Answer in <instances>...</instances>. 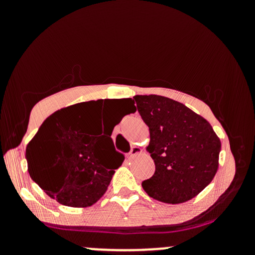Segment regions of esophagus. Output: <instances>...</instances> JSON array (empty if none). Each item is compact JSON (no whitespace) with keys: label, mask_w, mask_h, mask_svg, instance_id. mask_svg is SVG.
I'll use <instances>...</instances> for the list:
<instances>
[{"label":"esophagus","mask_w":255,"mask_h":255,"mask_svg":"<svg viewBox=\"0 0 255 255\" xmlns=\"http://www.w3.org/2000/svg\"><path fill=\"white\" fill-rule=\"evenodd\" d=\"M141 153H142V148L141 147H139V146H133L130 152L128 153V157L133 158V157L137 156V154H141Z\"/></svg>","instance_id":"obj_1"}]
</instances>
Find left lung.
I'll use <instances>...</instances> for the list:
<instances>
[{
	"label": "left lung",
	"mask_w": 255,
	"mask_h": 255,
	"mask_svg": "<svg viewBox=\"0 0 255 255\" xmlns=\"http://www.w3.org/2000/svg\"><path fill=\"white\" fill-rule=\"evenodd\" d=\"M137 111L150 129L151 153L156 171L142 181L150 197L166 204L195 198L215 177L221 140L203 116L163 96H134Z\"/></svg>",
	"instance_id": "1"
}]
</instances>
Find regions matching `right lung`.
Segmentation results:
<instances>
[{"label":"right lung","instance_id":"obj_1","mask_svg":"<svg viewBox=\"0 0 255 255\" xmlns=\"http://www.w3.org/2000/svg\"><path fill=\"white\" fill-rule=\"evenodd\" d=\"M109 101L125 115L136 111L131 98L69 105L51 114L26 146L31 178L60 204L71 207L96 204L107 192L115 169L124 163L125 156L115 151L110 137L122 118L118 122L111 117L101 135L100 113L111 111V105L106 107Z\"/></svg>","mask_w":255,"mask_h":255}]
</instances>
